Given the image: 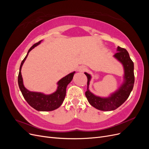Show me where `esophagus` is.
Returning a JSON list of instances; mask_svg holds the SVG:
<instances>
[{"mask_svg": "<svg viewBox=\"0 0 149 149\" xmlns=\"http://www.w3.org/2000/svg\"><path fill=\"white\" fill-rule=\"evenodd\" d=\"M86 70V67L84 66H80V67L79 68L78 71H79V72H83V71H85Z\"/></svg>", "mask_w": 149, "mask_h": 149, "instance_id": "1", "label": "esophagus"}]
</instances>
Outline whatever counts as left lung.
I'll list each match as a JSON object with an SVG mask.
<instances>
[{
    "label": "left lung",
    "mask_w": 149,
    "mask_h": 149,
    "mask_svg": "<svg viewBox=\"0 0 149 149\" xmlns=\"http://www.w3.org/2000/svg\"><path fill=\"white\" fill-rule=\"evenodd\" d=\"M114 57L123 65L124 68V81L114 93L108 97H100L92 93L89 89V82L91 76L84 73L88 78V89L85 93L89 103L96 109L104 111H110L116 109L127 100L134 87V63L130 59L129 54L125 48L118 47Z\"/></svg>",
    "instance_id": "obj_1"
}]
</instances>
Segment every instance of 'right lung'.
I'll use <instances>...</instances> for the list:
<instances>
[{
  "label": "right lung",
  "instance_id": "1",
  "mask_svg": "<svg viewBox=\"0 0 149 149\" xmlns=\"http://www.w3.org/2000/svg\"><path fill=\"white\" fill-rule=\"evenodd\" d=\"M41 41L34 44L31 47L26 54L23 61H22L20 66L19 73L18 76V84L22 92V95L29 104L38 111H52L58 109L63 102L66 96V87L73 79L75 71L65 76L57 83L58 87L56 91L50 94H45L40 92L30 91L26 89L24 85L23 78L21 74V69L25 60L29 55V53L35 47L38 46L41 43Z\"/></svg>",
  "mask_w": 149,
  "mask_h": 149
}]
</instances>
